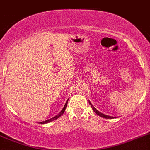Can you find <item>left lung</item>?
I'll list each match as a JSON object with an SVG mask.
<instances>
[{
	"mask_svg": "<svg viewBox=\"0 0 150 150\" xmlns=\"http://www.w3.org/2000/svg\"><path fill=\"white\" fill-rule=\"evenodd\" d=\"M89 104H90V105H91L92 108H93V111L95 112V113H96V114H97V115L100 116V117H103V118H105V119H113V118H114V117H110V116H108V115H106V114H102V113H101V112H99V111H98V110H97L95 108L93 107V105H92V104H91V102H90V101H89Z\"/></svg>",
	"mask_w": 150,
	"mask_h": 150,
	"instance_id": "1",
	"label": "left lung"
}]
</instances>
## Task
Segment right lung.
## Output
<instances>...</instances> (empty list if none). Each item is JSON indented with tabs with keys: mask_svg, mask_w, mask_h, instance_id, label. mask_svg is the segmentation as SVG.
I'll use <instances>...</instances> for the list:
<instances>
[{
	"mask_svg": "<svg viewBox=\"0 0 150 150\" xmlns=\"http://www.w3.org/2000/svg\"><path fill=\"white\" fill-rule=\"evenodd\" d=\"M68 100H69V99H68ZM68 100L67 101V102H66V104H65V105H64V107H63V108L62 109V110H61V111L60 112V113H59L58 114H57V115L55 116V117H52V118L49 119V120H48L43 121V122H40V123H41V124L48 123V122H52V121L55 120H57V118H59V117H60V116L63 115V113H64V112H65V109H66V108H67V103H68Z\"/></svg>",
	"mask_w": 150,
	"mask_h": 150,
	"instance_id": "right-lung-1",
	"label": "right lung"
}]
</instances>
